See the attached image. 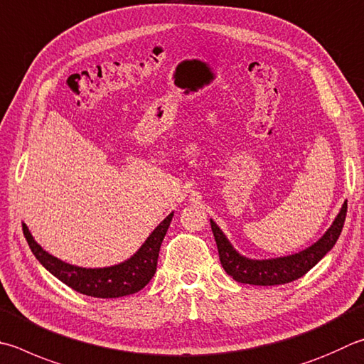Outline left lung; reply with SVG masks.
I'll return each mask as SVG.
<instances>
[{
  "label": "left lung",
  "mask_w": 364,
  "mask_h": 364,
  "mask_svg": "<svg viewBox=\"0 0 364 364\" xmlns=\"http://www.w3.org/2000/svg\"><path fill=\"white\" fill-rule=\"evenodd\" d=\"M347 216V202H343L342 208L336 218L333 226L326 230L321 239L314 243L312 247L291 256L277 257V259L255 261L248 257L240 256L230 245L226 235L216 226L213 220H210L211 230H213L215 242L220 253L221 266L226 270L228 275L232 277L235 282L248 283V285H261V287H274L283 285V283L294 282L306 275L329 250L334 247L342 232L343 221Z\"/></svg>",
  "instance_id": "left-lung-1"
}]
</instances>
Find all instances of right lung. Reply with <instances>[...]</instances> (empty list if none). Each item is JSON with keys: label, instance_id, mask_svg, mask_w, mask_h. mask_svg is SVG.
I'll return each instance as SVG.
<instances>
[{"label": "right lung", "instance_id": "1", "mask_svg": "<svg viewBox=\"0 0 364 364\" xmlns=\"http://www.w3.org/2000/svg\"><path fill=\"white\" fill-rule=\"evenodd\" d=\"M171 216L173 213L165 218L129 261L103 269H84L57 259L38 245L25 224L23 235L36 259L65 285L85 296L109 299V297L129 296L140 291L153 279L157 269L159 250L170 226Z\"/></svg>", "mask_w": 364, "mask_h": 364}]
</instances>
